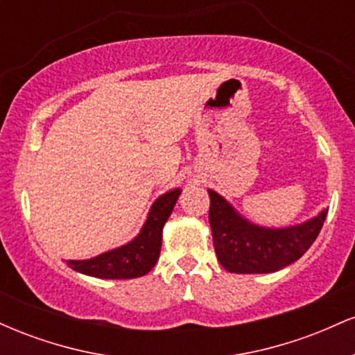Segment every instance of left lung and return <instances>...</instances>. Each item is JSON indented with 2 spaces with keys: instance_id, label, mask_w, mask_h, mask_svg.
<instances>
[{
  "instance_id": "obj_1",
  "label": "left lung",
  "mask_w": 355,
  "mask_h": 355,
  "mask_svg": "<svg viewBox=\"0 0 355 355\" xmlns=\"http://www.w3.org/2000/svg\"><path fill=\"white\" fill-rule=\"evenodd\" d=\"M209 197L215 254L232 274H268L291 266L309 250L327 217V210H322L300 225L266 229L240 217L214 190H209Z\"/></svg>"
}]
</instances>
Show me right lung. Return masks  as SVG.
I'll return each instance as SVG.
<instances>
[{
  "label": "right lung",
  "mask_w": 355,
  "mask_h": 355,
  "mask_svg": "<svg viewBox=\"0 0 355 355\" xmlns=\"http://www.w3.org/2000/svg\"><path fill=\"white\" fill-rule=\"evenodd\" d=\"M180 191V189L170 190L157 198L144 229L130 243L88 260H67V266L80 274L98 279H135L148 274L160 255L162 230Z\"/></svg>",
  "instance_id": "add662e5"
}]
</instances>
